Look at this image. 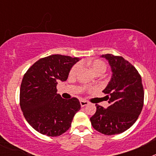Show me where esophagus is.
<instances>
[{
    "label": "esophagus",
    "instance_id": "1",
    "mask_svg": "<svg viewBox=\"0 0 156 156\" xmlns=\"http://www.w3.org/2000/svg\"><path fill=\"white\" fill-rule=\"evenodd\" d=\"M80 102L81 107H84V106L87 105H88L87 101H84V100H80Z\"/></svg>",
    "mask_w": 156,
    "mask_h": 156
}]
</instances>
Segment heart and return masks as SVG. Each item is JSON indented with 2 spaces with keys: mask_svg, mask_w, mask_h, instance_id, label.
<instances>
[{
  "mask_svg": "<svg viewBox=\"0 0 156 156\" xmlns=\"http://www.w3.org/2000/svg\"><path fill=\"white\" fill-rule=\"evenodd\" d=\"M91 69L96 75L97 74H102L106 71L107 66H106V64L103 61H101V60H94V61H93L91 62ZM80 69V65H74L69 71V76L75 77L77 75V73H79Z\"/></svg>",
  "mask_w": 156,
  "mask_h": 156,
  "instance_id": "obj_1",
  "label": "heart"
}]
</instances>
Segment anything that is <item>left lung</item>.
Segmentation results:
<instances>
[{"instance_id": "8db88e82", "label": "left lung", "mask_w": 156, "mask_h": 156, "mask_svg": "<svg viewBox=\"0 0 156 156\" xmlns=\"http://www.w3.org/2000/svg\"><path fill=\"white\" fill-rule=\"evenodd\" d=\"M111 66L112 76L103 90L110 105L107 108L96 104L97 110L90 117L91 125L105 135L124 132L136 122L144 105L141 77L134 66L121 56L102 55Z\"/></svg>"}]
</instances>
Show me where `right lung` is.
I'll return each instance as SVG.
<instances>
[{
    "label": "right lung",
    "mask_w": 156,
    "mask_h": 156,
    "mask_svg": "<svg viewBox=\"0 0 156 156\" xmlns=\"http://www.w3.org/2000/svg\"><path fill=\"white\" fill-rule=\"evenodd\" d=\"M78 58L52 55L32 65L24 74L19 104L29 124L42 134L56 137L67 131L80 103L76 98L64 99L57 94L59 80L68 78Z\"/></svg>",
    "instance_id": "1"
}]
</instances>
